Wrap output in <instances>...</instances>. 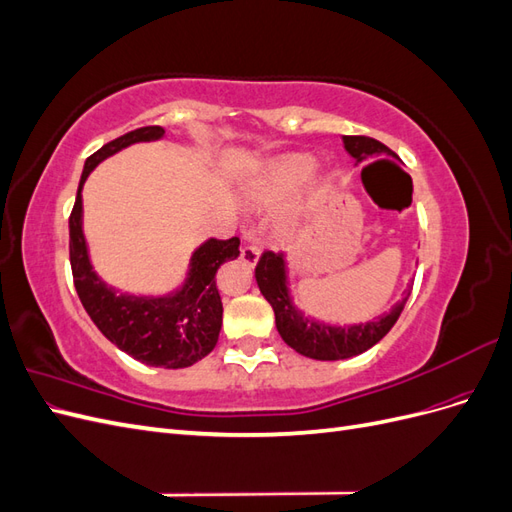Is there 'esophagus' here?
Wrapping results in <instances>:
<instances>
[{"label": "esophagus", "instance_id": "1", "mask_svg": "<svg viewBox=\"0 0 512 512\" xmlns=\"http://www.w3.org/2000/svg\"><path fill=\"white\" fill-rule=\"evenodd\" d=\"M241 260L247 267H256V262L260 260V247L256 245H245L241 250Z\"/></svg>", "mask_w": 512, "mask_h": 512}]
</instances>
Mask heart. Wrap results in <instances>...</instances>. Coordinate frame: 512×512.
I'll list each match as a JSON object with an SVG mask.
<instances>
[{"mask_svg": "<svg viewBox=\"0 0 512 512\" xmlns=\"http://www.w3.org/2000/svg\"><path fill=\"white\" fill-rule=\"evenodd\" d=\"M322 173L314 156L305 151H286L258 164L241 181L243 207L250 211H277L275 226L290 235L314 213L320 200Z\"/></svg>", "mask_w": 512, "mask_h": 512, "instance_id": "1", "label": "heart"}]
</instances>
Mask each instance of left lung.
<instances>
[{"label": "left lung", "instance_id": "left-lung-1", "mask_svg": "<svg viewBox=\"0 0 512 512\" xmlns=\"http://www.w3.org/2000/svg\"><path fill=\"white\" fill-rule=\"evenodd\" d=\"M342 141L344 149L350 153V158H354V166L367 164L374 158H393L399 162L397 153L376 141V138L342 136ZM256 284L262 297L273 307L275 327L284 342L292 350L307 356V359L316 361H342L376 346L393 329V324L397 322L412 290L408 288L401 301H397L389 312L378 316L376 320L365 324H348V327L344 324L342 327V324H327L316 318H309L294 305L284 254L265 252L260 256L256 267Z\"/></svg>", "mask_w": 512, "mask_h": 512}]
</instances>
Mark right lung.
<instances>
[{
    "label": "right lung",
    "instance_id": "add662e5",
    "mask_svg": "<svg viewBox=\"0 0 512 512\" xmlns=\"http://www.w3.org/2000/svg\"><path fill=\"white\" fill-rule=\"evenodd\" d=\"M164 128L147 126L123 134L89 156L70 215V265L74 286L89 318L108 342L151 367L183 369L215 348L222 329V299L215 273L239 256V239H207L190 256L183 282L168 294H136L108 286L96 273L83 230V185L96 166L136 143H156Z\"/></svg>",
    "mask_w": 512,
    "mask_h": 512
}]
</instances>
